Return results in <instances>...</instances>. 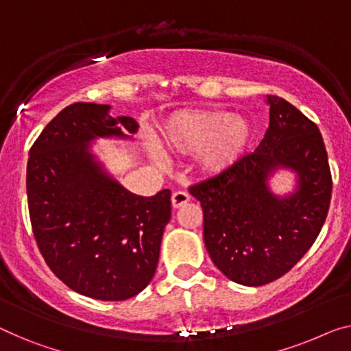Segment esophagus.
Returning a JSON list of instances; mask_svg holds the SVG:
<instances>
[{
  "mask_svg": "<svg viewBox=\"0 0 351 351\" xmlns=\"http://www.w3.org/2000/svg\"><path fill=\"white\" fill-rule=\"evenodd\" d=\"M189 200H191V195L184 191H176L173 195H171V205H173V208H180L182 205H186Z\"/></svg>",
  "mask_w": 351,
  "mask_h": 351,
  "instance_id": "obj_1",
  "label": "esophagus"
}]
</instances>
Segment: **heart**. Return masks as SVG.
<instances>
[{"label": "heart", "instance_id": "obj_1", "mask_svg": "<svg viewBox=\"0 0 351 351\" xmlns=\"http://www.w3.org/2000/svg\"><path fill=\"white\" fill-rule=\"evenodd\" d=\"M252 134V124L244 114H230L226 110L181 112L167 123L162 142L175 153H200V169L208 175H217L243 158Z\"/></svg>", "mask_w": 351, "mask_h": 351}]
</instances>
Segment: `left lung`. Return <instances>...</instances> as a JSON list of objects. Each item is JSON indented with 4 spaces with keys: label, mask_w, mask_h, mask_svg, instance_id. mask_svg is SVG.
Returning a JSON list of instances; mask_svg holds the SVG:
<instances>
[{
    "label": "left lung",
    "mask_w": 351,
    "mask_h": 351,
    "mask_svg": "<svg viewBox=\"0 0 351 351\" xmlns=\"http://www.w3.org/2000/svg\"><path fill=\"white\" fill-rule=\"evenodd\" d=\"M269 128L254 153L232 169L189 187L203 209V239L230 280L269 284L302 258L320 233L331 202L328 153L317 124L285 99L268 96ZM298 175L297 191L276 197L271 173Z\"/></svg>",
    "instance_id": "1"
}]
</instances>
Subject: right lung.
I'll return each mask as SVG.
<instances>
[{"label":"right lung","mask_w":351,"mask_h":351,"mask_svg":"<svg viewBox=\"0 0 351 351\" xmlns=\"http://www.w3.org/2000/svg\"><path fill=\"white\" fill-rule=\"evenodd\" d=\"M108 110L75 102L45 125L29 149L26 193L36 243L53 274L80 295L124 301L156 273L171 192L135 195L94 159V138H125L138 129L134 118Z\"/></svg>","instance_id":"1"}]
</instances>
